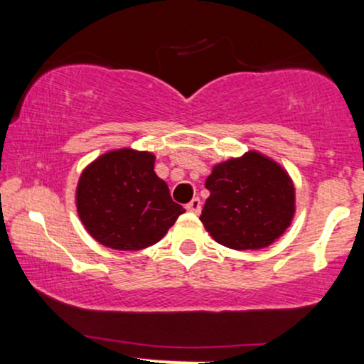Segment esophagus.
I'll return each instance as SVG.
<instances>
[{
    "mask_svg": "<svg viewBox=\"0 0 364 364\" xmlns=\"http://www.w3.org/2000/svg\"><path fill=\"white\" fill-rule=\"evenodd\" d=\"M186 210L193 212V214H198V212L202 210V200H200L198 196H196V198L191 200V202H188L186 203Z\"/></svg>",
    "mask_w": 364,
    "mask_h": 364,
    "instance_id": "esophagus-1",
    "label": "esophagus"
}]
</instances>
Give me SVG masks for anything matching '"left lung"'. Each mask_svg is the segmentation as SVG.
Returning a JSON list of instances; mask_svg holds the SVG:
<instances>
[{
	"instance_id": "8db88e82",
	"label": "left lung",
	"mask_w": 364,
	"mask_h": 364,
	"mask_svg": "<svg viewBox=\"0 0 364 364\" xmlns=\"http://www.w3.org/2000/svg\"><path fill=\"white\" fill-rule=\"evenodd\" d=\"M205 188L210 196L200 220L228 248H265L291 224L294 186L275 162L260 154L248 152L217 164Z\"/></svg>"
}]
</instances>
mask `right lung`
Wrapping results in <instances>:
<instances>
[{
  "mask_svg": "<svg viewBox=\"0 0 364 364\" xmlns=\"http://www.w3.org/2000/svg\"><path fill=\"white\" fill-rule=\"evenodd\" d=\"M154 159L149 152L114 150L82 173L78 215L101 245L123 252L147 248L185 212L154 173Z\"/></svg>",
  "mask_w": 364,
  "mask_h": 364,
  "instance_id": "add662e5",
  "label": "right lung"
}]
</instances>
